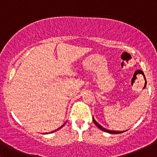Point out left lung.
<instances>
[{"label":"left lung","mask_w":157,"mask_h":157,"mask_svg":"<svg viewBox=\"0 0 157 157\" xmlns=\"http://www.w3.org/2000/svg\"><path fill=\"white\" fill-rule=\"evenodd\" d=\"M93 119V122H94V123L95 124V125H96L97 127L99 128L100 129H101L102 131H105V132H107V133H110V134H120V133H122V132H124V131H110V130H108V129H106V128H103V127H102L101 125H100V124L98 123V122H97L96 120H94V117L92 118Z\"/></svg>","instance_id":"8db88e82"}]
</instances>
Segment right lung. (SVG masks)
I'll use <instances>...</instances> for the list:
<instances>
[{"instance_id": "right-lung-1", "label": "right lung", "mask_w": 157, "mask_h": 157, "mask_svg": "<svg viewBox=\"0 0 157 157\" xmlns=\"http://www.w3.org/2000/svg\"><path fill=\"white\" fill-rule=\"evenodd\" d=\"M65 125V123H64V124H63V125L62 126H61V127L60 128H62V127H63V125ZM60 128H57V131H58V130H59V129H60ZM55 131H56V130H55ZM52 132H54V131H52ZM52 132H51V133H52Z\"/></svg>"}]
</instances>
